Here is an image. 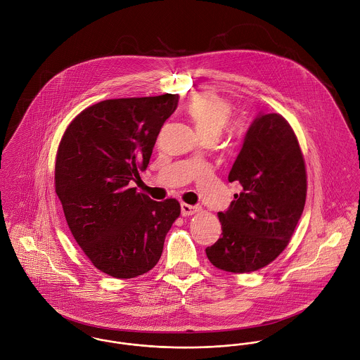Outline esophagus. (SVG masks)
Segmentation results:
<instances>
[{
	"mask_svg": "<svg viewBox=\"0 0 360 360\" xmlns=\"http://www.w3.org/2000/svg\"><path fill=\"white\" fill-rule=\"evenodd\" d=\"M198 206H193L188 205V204H181V214L183 216H191V214H194L195 212H198Z\"/></svg>",
	"mask_w": 360,
	"mask_h": 360,
	"instance_id": "obj_1",
	"label": "esophagus"
}]
</instances>
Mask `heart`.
<instances>
[{
    "instance_id": "1",
    "label": "heart",
    "mask_w": 360,
    "mask_h": 360,
    "mask_svg": "<svg viewBox=\"0 0 360 360\" xmlns=\"http://www.w3.org/2000/svg\"><path fill=\"white\" fill-rule=\"evenodd\" d=\"M186 113L201 139L217 140L230 122L233 108L227 100L216 94L201 93L187 103Z\"/></svg>"
}]
</instances>
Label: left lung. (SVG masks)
Segmentation results:
<instances>
[{
	"label": "left lung",
	"instance_id": "left-lung-1",
	"mask_svg": "<svg viewBox=\"0 0 360 360\" xmlns=\"http://www.w3.org/2000/svg\"><path fill=\"white\" fill-rule=\"evenodd\" d=\"M229 181L240 183L241 193L217 213L221 237L206 248V257L224 271H255L285 250L307 201L305 160L281 115H257Z\"/></svg>",
	"mask_w": 360,
	"mask_h": 360
}]
</instances>
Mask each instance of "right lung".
I'll use <instances>...</instances> for the list:
<instances>
[{
  "label": "right lung",
  "instance_id": "add662e5",
  "mask_svg": "<svg viewBox=\"0 0 360 360\" xmlns=\"http://www.w3.org/2000/svg\"><path fill=\"white\" fill-rule=\"evenodd\" d=\"M177 94L106 100L66 129L55 162V191L76 243L105 274L133 278L151 270L180 204L130 188L153 154Z\"/></svg>",
  "mask_w": 360,
  "mask_h": 360
}]
</instances>
